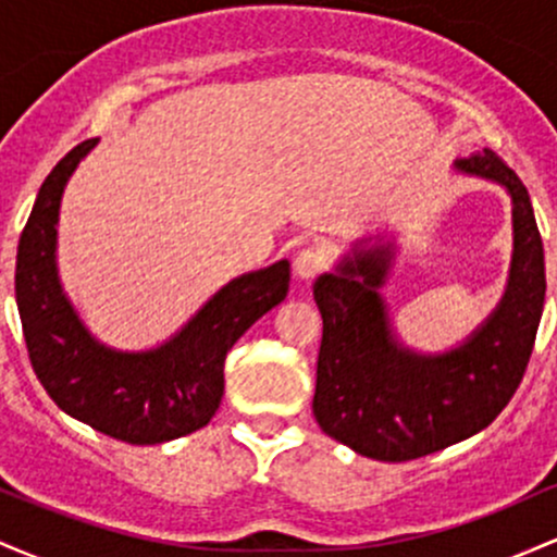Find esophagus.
<instances>
[{
    "instance_id": "34e87169",
    "label": "esophagus",
    "mask_w": 557,
    "mask_h": 557,
    "mask_svg": "<svg viewBox=\"0 0 557 557\" xmlns=\"http://www.w3.org/2000/svg\"><path fill=\"white\" fill-rule=\"evenodd\" d=\"M330 259H327V251L324 248H317V246H309L304 248V251L296 253V259H293V270L300 280H311L317 277V274H322L327 270Z\"/></svg>"
}]
</instances>
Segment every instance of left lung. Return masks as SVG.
<instances>
[{"label":"left lung","mask_w":557,"mask_h":557,"mask_svg":"<svg viewBox=\"0 0 557 557\" xmlns=\"http://www.w3.org/2000/svg\"><path fill=\"white\" fill-rule=\"evenodd\" d=\"M456 168L505 185L513 198L508 290L469 343L445 356L408 354L395 343L376 293L389 248L359 251L314 285L324 322L314 417L324 434L376 461H413L492 424L519 389L534 348L545 253L527 188L490 149L458 159Z\"/></svg>","instance_id":"left-lung-1"}]
</instances>
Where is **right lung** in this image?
Returning a JSON list of instances; mask_svg holds the SVG:
<instances>
[{
  "mask_svg": "<svg viewBox=\"0 0 557 557\" xmlns=\"http://www.w3.org/2000/svg\"><path fill=\"white\" fill-rule=\"evenodd\" d=\"M96 146L67 151L38 190L15 267V298L30 367L62 411L131 445L177 440L209 424L225 389L235 341L287 296L290 264L243 274L222 287L185 330L149 354H117L88 335L57 280V214L67 177Z\"/></svg>",
  "mask_w": 557,
  "mask_h": 557,
  "instance_id": "obj_1",
  "label": "right lung"
}]
</instances>
